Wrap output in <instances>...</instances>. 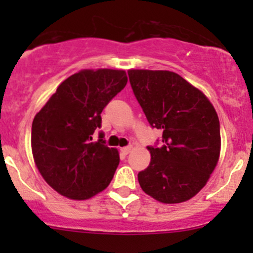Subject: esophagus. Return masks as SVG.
Listing matches in <instances>:
<instances>
[{
    "label": "esophagus",
    "instance_id": "esophagus-1",
    "mask_svg": "<svg viewBox=\"0 0 253 253\" xmlns=\"http://www.w3.org/2000/svg\"><path fill=\"white\" fill-rule=\"evenodd\" d=\"M131 150H132V147H124V148H121V152L124 153L125 155L128 154V153L131 152Z\"/></svg>",
    "mask_w": 253,
    "mask_h": 253
}]
</instances>
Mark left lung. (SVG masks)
Wrapping results in <instances>:
<instances>
[{
    "label": "left lung",
    "instance_id": "8db88e82",
    "mask_svg": "<svg viewBox=\"0 0 253 253\" xmlns=\"http://www.w3.org/2000/svg\"><path fill=\"white\" fill-rule=\"evenodd\" d=\"M128 77L150 126L163 131V147H148L152 158L139 185L158 202H186L205 187L220 157L215 109L171 71L128 70Z\"/></svg>",
    "mask_w": 253,
    "mask_h": 253
}]
</instances>
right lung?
Segmentation results:
<instances>
[{"label": "right lung", "instance_id": "add662e5", "mask_svg": "<svg viewBox=\"0 0 253 253\" xmlns=\"http://www.w3.org/2000/svg\"><path fill=\"white\" fill-rule=\"evenodd\" d=\"M126 84L124 70H82L65 79L35 115L33 158L57 193L70 200H89L111 182L119 150L106 147L103 139L91 142V136L101 126V111Z\"/></svg>", "mask_w": 253, "mask_h": 253}]
</instances>
